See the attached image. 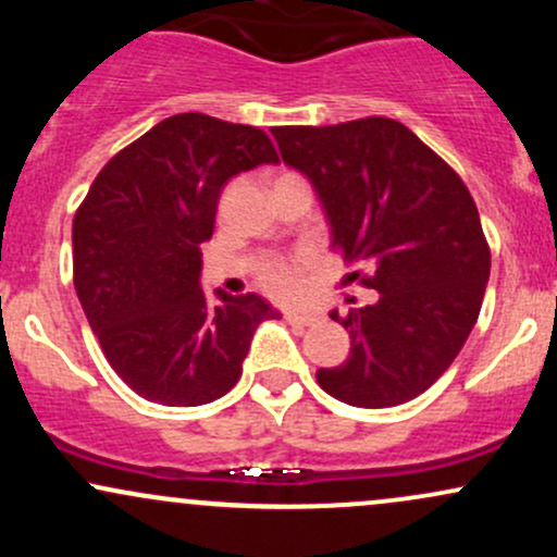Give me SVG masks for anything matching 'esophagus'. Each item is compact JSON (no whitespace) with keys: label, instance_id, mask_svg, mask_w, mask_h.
<instances>
[{"label":"esophagus","instance_id":"34e87169","mask_svg":"<svg viewBox=\"0 0 557 557\" xmlns=\"http://www.w3.org/2000/svg\"><path fill=\"white\" fill-rule=\"evenodd\" d=\"M285 319L296 327H311V324L319 322L314 314H304V311H285Z\"/></svg>","mask_w":557,"mask_h":557}]
</instances>
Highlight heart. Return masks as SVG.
<instances>
[{"label":"heart","mask_w":557,"mask_h":557,"mask_svg":"<svg viewBox=\"0 0 557 557\" xmlns=\"http://www.w3.org/2000/svg\"><path fill=\"white\" fill-rule=\"evenodd\" d=\"M285 175H293V172H285ZM280 175V177H285ZM298 272L300 267L296 261H287V259H264L259 261L257 274H259V283L277 298H293L298 293Z\"/></svg>","instance_id":"obj_1"}]
</instances>
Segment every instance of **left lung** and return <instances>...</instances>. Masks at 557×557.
I'll return each instance as SVG.
<instances>
[{"label":"left lung","mask_w":557,"mask_h":557,"mask_svg":"<svg viewBox=\"0 0 557 557\" xmlns=\"http://www.w3.org/2000/svg\"><path fill=\"white\" fill-rule=\"evenodd\" d=\"M287 168L314 185L332 246L367 270L350 280L380 293L341 322L350 356L319 369L332 398L387 408L443 376L476 324L490 280V246L461 177L389 117L272 127Z\"/></svg>","instance_id":"left-lung-1"}]
</instances>
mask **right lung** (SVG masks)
Segmentation results:
<instances>
[{
  "instance_id": "1",
  "label": "right lung",
  "mask_w": 557,
  "mask_h": 557,
  "mask_svg": "<svg viewBox=\"0 0 557 557\" xmlns=\"http://www.w3.org/2000/svg\"><path fill=\"white\" fill-rule=\"evenodd\" d=\"M270 136L201 112L172 114L96 175L73 220V283L120 380L162 406H203L235 387L253 332L280 317L257 293L212 306L201 243L238 172L277 164Z\"/></svg>"
}]
</instances>
